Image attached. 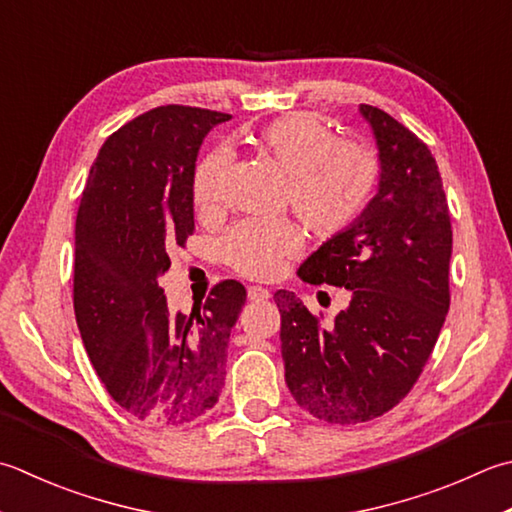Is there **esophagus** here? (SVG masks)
I'll list each match as a JSON object with an SVG mask.
<instances>
[{
  "label": "esophagus",
  "instance_id": "esophagus-1",
  "mask_svg": "<svg viewBox=\"0 0 512 512\" xmlns=\"http://www.w3.org/2000/svg\"><path fill=\"white\" fill-rule=\"evenodd\" d=\"M270 297V290L262 286H250L248 288V299L250 302H264V299Z\"/></svg>",
  "mask_w": 512,
  "mask_h": 512
}]
</instances>
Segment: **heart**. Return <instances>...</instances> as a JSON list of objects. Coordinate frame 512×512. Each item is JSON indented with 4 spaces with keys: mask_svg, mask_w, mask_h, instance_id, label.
Wrapping results in <instances>:
<instances>
[{
    "mask_svg": "<svg viewBox=\"0 0 512 512\" xmlns=\"http://www.w3.org/2000/svg\"><path fill=\"white\" fill-rule=\"evenodd\" d=\"M246 142L257 157L286 175L284 204L293 206L310 233L335 237L353 226L379 184V159L364 144L339 139L317 113H290L257 128ZM228 155L210 150L193 175L195 206L204 213L222 204ZM302 230L290 219H248L224 235V262L250 279H270L302 250Z\"/></svg>",
    "mask_w": 512,
    "mask_h": 512,
    "instance_id": "b5f03b06",
    "label": "heart"
}]
</instances>
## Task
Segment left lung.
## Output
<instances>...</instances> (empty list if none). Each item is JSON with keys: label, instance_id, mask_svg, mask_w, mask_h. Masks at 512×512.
Masks as SVG:
<instances>
[{"label": "left lung", "instance_id": "obj_1", "mask_svg": "<svg viewBox=\"0 0 512 512\" xmlns=\"http://www.w3.org/2000/svg\"><path fill=\"white\" fill-rule=\"evenodd\" d=\"M359 113L377 139L379 190L297 270L308 284L348 288V308L322 326L295 293H275L290 395L328 424H362L402 402L450 306L453 228L435 157L384 110Z\"/></svg>", "mask_w": 512, "mask_h": 512}]
</instances>
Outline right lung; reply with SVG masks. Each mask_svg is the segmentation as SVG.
I'll return each instance as SVG.
<instances>
[{"label":"right lung","mask_w":512,"mask_h":512,"mask_svg":"<svg viewBox=\"0 0 512 512\" xmlns=\"http://www.w3.org/2000/svg\"><path fill=\"white\" fill-rule=\"evenodd\" d=\"M230 115L159 106L110 135L90 168L75 224L73 304L108 395L153 426L210 413L246 288L226 279L193 313H170L159 275L193 235V175L208 130Z\"/></svg>","instance_id":"right-lung-1"}]
</instances>
